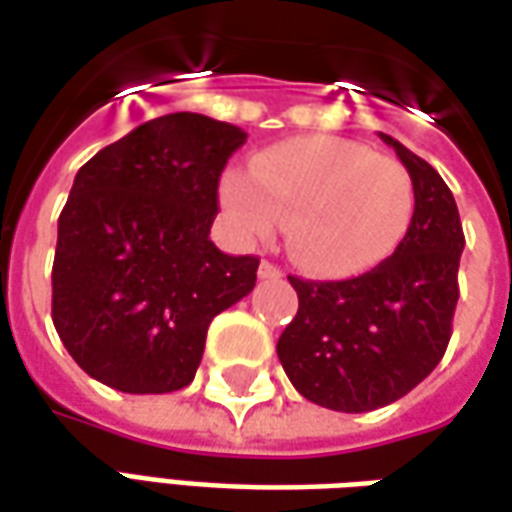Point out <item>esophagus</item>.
I'll use <instances>...</instances> for the list:
<instances>
[{"label":"esophagus","instance_id":"obj_1","mask_svg":"<svg viewBox=\"0 0 512 512\" xmlns=\"http://www.w3.org/2000/svg\"><path fill=\"white\" fill-rule=\"evenodd\" d=\"M259 276L262 278H278L281 276V267L273 262H262L259 264Z\"/></svg>","mask_w":512,"mask_h":512}]
</instances>
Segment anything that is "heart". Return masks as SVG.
<instances>
[{
    "instance_id": "1",
    "label": "heart",
    "mask_w": 512,
    "mask_h": 512,
    "mask_svg": "<svg viewBox=\"0 0 512 512\" xmlns=\"http://www.w3.org/2000/svg\"><path fill=\"white\" fill-rule=\"evenodd\" d=\"M220 195L236 234L264 239L284 222L292 259L323 276L384 262L407 236L415 211L404 164L331 136L264 150L250 175H225Z\"/></svg>"
}]
</instances>
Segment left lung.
I'll use <instances>...</instances> for the list:
<instances>
[{
  "mask_svg": "<svg viewBox=\"0 0 512 512\" xmlns=\"http://www.w3.org/2000/svg\"><path fill=\"white\" fill-rule=\"evenodd\" d=\"M379 136L415 186L410 231L390 259L357 278L290 276L298 315L276 345L295 390L337 412L379 410L424 382L446 354L460 298L465 236L454 195L438 169Z\"/></svg>",
  "mask_w": 512,
  "mask_h": 512,
  "instance_id": "8db88e82",
  "label": "left lung"
}]
</instances>
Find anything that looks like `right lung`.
I'll use <instances>...</instances> for the list:
<instances>
[{
    "instance_id": "obj_1",
    "label": "right lung",
    "mask_w": 512,
    "mask_h": 512,
    "mask_svg": "<svg viewBox=\"0 0 512 512\" xmlns=\"http://www.w3.org/2000/svg\"><path fill=\"white\" fill-rule=\"evenodd\" d=\"M248 133L167 114L102 147L74 175L58 220L52 323L91 379L172 393L195 379L206 331L242 301L259 259L209 239L217 186Z\"/></svg>"
}]
</instances>
